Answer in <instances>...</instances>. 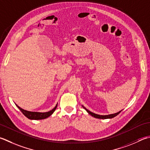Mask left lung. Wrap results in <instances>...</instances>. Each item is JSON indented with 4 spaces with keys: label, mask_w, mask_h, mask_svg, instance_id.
I'll list each match as a JSON object with an SVG mask.
<instances>
[{
    "label": "left lung",
    "mask_w": 150,
    "mask_h": 150,
    "mask_svg": "<svg viewBox=\"0 0 150 150\" xmlns=\"http://www.w3.org/2000/svg\"><path fill=\"white\" fill-rule=\"evenodd\" d=\"M82 106H83L84 110H85L87 111V112H88L90 114V115H92V117H95V118H98V119H111V118H113V117H115V116L117 115L118 114L120 113L121 112V111H122L121 110L120 111H119V112H117V113H113V114H110V115H98V114H96V113H94L91 112V111H90L89 110H87L86 108H84L83 105H82Z\"/></svg>",
    "instance_id": "obj_1"
}]
</instances>
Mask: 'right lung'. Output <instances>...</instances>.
Wrapping results in <instances>:
<instances>
[{
    "label": "right lung",
    "mask_w": 150,
    "mask_h": 150,
    "mask_svg": "<svg viewBox=\"0 0 150 150\" xmlns=\"http://www.w3.org/2000/svg\"><path fill=\"white\" fill-rule=\"evenodd\" d=\"M16 106L20 109V111L23 113V114L25 117H27L29 119H33V120H40V119H44L50 117L54 111L56 110L57 108V105H58V103H57L56 105L54 107L52 110L47 111V112H35V111H29L23 110V109L21 108L20 106H18L17 104H16Z\"/></svg>",
    "instance_id": "obj_1"
}]
</instances>
